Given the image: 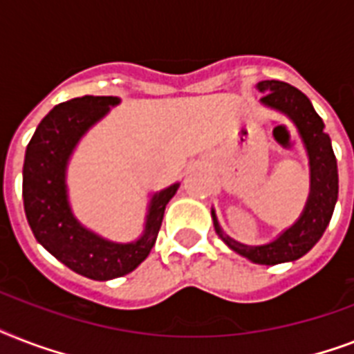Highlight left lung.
I'll list each match as a JSON object with an SVG mask.
<instances>
[{
  "label": "left lung",
  "instance_id": "8db88e82",
  "mask_svg": "<svg viewBox=\"0 0 354 354\" xmlns=\"http://www.w3.org/2000/svg\"><path fill=\"white\" fill-rule=\"evenodd\" d=\"M257 90L264 95L261 104L290 119L301 138L308 158V171H310V191H308L307 204L303 207L299 218L290 227L281 232L274 241L259 246H248L227 235L218 224L213 207H211V218L216 235L226 242L227 248H232L233 252L252 263L274 266L281 263H292L303 257L322 239L329 226L338 200V167H336L330 138L324 130V121L316 113L313 102L308 101L305 93L279 80H261Z\"/></svg>",
  "mask_w": 354,
  "mask_h": 354
}]
</instances>
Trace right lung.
Wrapping results in <instances>:
<instances>
[{
  "label": "right lung",
  "mask_w": 354,
  "mask_h": 354,
  "mask_svg": "<svg viewBox=\"0 0 354 354\" xmlns=\"http://www.w3.org/2000/svg\"><path fill=\"white\" fill-rule=\"evenodd\" d=\"M119 97H77L47 113L30 138L24 161L25 216L36 241L77 274L108 281L130 274L156 244L163 213L180 182L150 194L143 233L115 242L91 232L73 215L68 194V165L91 127L118 106Z\"/></svg>",
  "instance_id": "add662e5"
}]
</instances>
